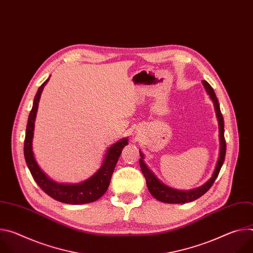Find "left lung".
Returning <instances> with one entry per match:
<instances>
[{
    "mask_svg": "<svg viewBox=\"0 0 253 253\" xmlns=\"http://www.w3.org/2000/svg\"><path fill=\"white\" fill-rule=\"evenodd\" d=\"M202 85H203L206 93L208 94L209 98L213 102L214 111H215L216 118H217V122H218L219 145L220 146H219V156H218L217 162H216V166H215V169L212 173V176L207 180V181L203 185H201L197 188H194V189L184 191V190L174 189V188H171V187L165 185L161 181V180L158 179L157 176L151 171V169H149V167L147 166L145 161H144V154L142 153L141 150H139L140 157H141L139 159L140 168H141V171H142L144 177H145V179H146L148 190L155 199H157L161 202L176 204V203H187V202H191L193 200H196L197 198L201 197L203 194H205L210 189V187L212 186V184L215 181V179L217 178V176L219 174V171H220V169L223 165L224 158H225V153H226V142H225V139H224V120H223V116L221 114L220 106H219L217 97H216L213 88L206 81H202Z\"/></svg>",
    "mask_w": 253,
    "mask_h": 253,
    "instance_id": "1",
    "label": "left lung"
}]
</instances>
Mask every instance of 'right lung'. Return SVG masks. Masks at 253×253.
<instances>
[{
	"label": "right lung",
	"mask_w": 253,
	"mask_h": 253,
	"mask_svg": "<svg viewBox=\"0 0 253 253\" xmlns=\"http://www.w3.org/2000/svg\"><path fill=\"white\" fill-rule=\"evenodd\" d=\"M50 77L38 89L28 118L24 143V155L27 166L34 180L37 182L40 188L55 200L67 204H85L94 202L101 198L109 187L116 163L122 153L123 148L128 145V137L120 139L106 150L101 167L84 181L75 184H69L57 182L50 178L48 174H46L39 166L33 151L35 121L38 112L39 101L42 91L45 85L48 83Z\"/></svg>",
	"instance_id": "obj_1"
}]
</instances>
